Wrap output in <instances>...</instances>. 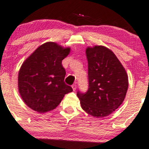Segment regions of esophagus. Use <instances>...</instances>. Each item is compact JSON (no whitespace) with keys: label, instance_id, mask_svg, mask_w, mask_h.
<instances>
[{"label":"esophagus","instance_id":"1","mask_svg":"<svg viewBox=\"0 0 149 149\" xmlns=\"http://www.w3.org/2000/svg\"><path fill=\"white\" fill-rule=\"evenodd\" d=\"M72 89H73V91H75L76 90V89H77V85L76 84H73L72 86Z\"/></svg>","mask_w":149,"mask_h":149}]
</instances>
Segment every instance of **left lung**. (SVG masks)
I'll list each match as a JSON object with an SVG mask.
<instances>
[{"label":"left lung","instance_id":"left-lung-1","mask_svg":"<svg viewBox=\"0 0 149 149\" xmlns=\"http://www.w3.org/2000/svg\"><path fill=\"white\" fill-rule=\"evenodd\" d=\"M86 55L89 89L77 95L84 111L94 117L103 118L119 108L125 99L128 75L115 54L104 46L88 47Z\"/></svg>","mask_w":149,"mask_h":149}]
</instances>
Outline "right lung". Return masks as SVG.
<instances>
[{"label":"right lung","instance_id":"1","mask_svg":"<svg viewBox=\"0 0 149 149\" xmlns=\"http://www.w3.org/2000/svg\"><path fill=\"white\" fill-rule=\"evenodd\" d=\"M70 52V47L47 42L23 62L18 73V90L31 109L38 113L52 111L65 94L72 92V88L64 81L66 72L62 65Z\"/></svg>","mask_w":149,"mask_h":149}]
</instances>
